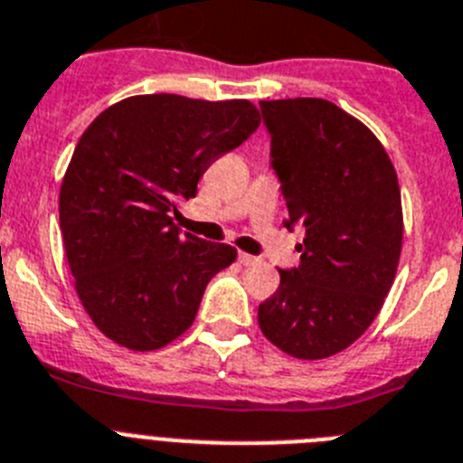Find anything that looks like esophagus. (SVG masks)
Masks as SVG:
<instances>
[{"label": "esophagus", "mask_w": 463, "mask_h": 463, "mask_svg": "<svg viewBox=\"0 0 463 463\" xmlns=\"http://www.w3.org/2000/svg\"><path fill=\"white\" fill-rule=\"evenodd\" d=\"M238 261L242 263V266H254V263H259V259H256V256H251V254H244V251H240Z\"/></svg>", "instance_id": "34e87169"}]
</instances>
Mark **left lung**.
Here are the masks:
<instances>
[{
	"instance_id": "obj_1",
	"label": "left lung",
	"mask_w": 463,
	"mask_h": 463,
	"mask_svg": "<svg viewBox=\"0 0 463 463\" xmlns=\"http://www.w3.org/2000/svg\"><path fill=\"white\" fill-rule=\"evenodd\" d=\"M270 166L301 225V263L259 306L270 344L298 360L336 355L370 327L398 270L402 204L393 162L360 119L325 99L261 100Z\"/></svg>"
}]
</instances>
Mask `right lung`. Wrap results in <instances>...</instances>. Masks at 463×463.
Masks as SVG:
<instances>
[{
  "label": "right lung",
  "instance_id": "obj_1",
  "mask_svg": "<svg viewBox=\"0 0 463 463\" xmlns=\"http://www.w3.org/2000/svg\"><path fill=\"white\" fill-rule=\"evenodd\" d=\"M250 100L176 93L124 99L89 124L58 213L75 289L93 325L129 351H157L193 325L235 247L174 225L213 159L259 129Z\"/></svg>",
  "mask_w": 463,
  "mask_h": 463
}]
</instances>
